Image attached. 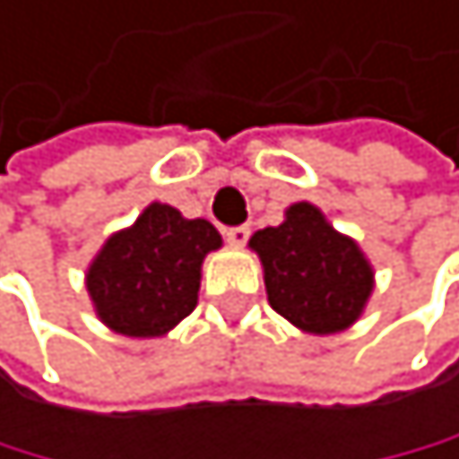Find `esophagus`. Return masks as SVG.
<instances>
[{
    "mask_svg": "<svg viewBox=\"0 0 459 459\" xmlns=\"http://www.w3.org/2000/svg\"><path fill=\"white\" fill-rule=\"evenodd\" d=\"M248 234H252V231H248V225H237V228H228V231H225V239H228L231 246H246Z\"/></svg>",
    "mask_w": 459,
    "mask_h": 459,
    "instance_id": "34e87169",
    "label": "esophagus"
}]
</instances>
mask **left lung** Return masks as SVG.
Listing matches in <instances>:
<instances>
[{
  "mask_svg": "<svg viewBox=\"0 0 459 459\" xmlns=\"http://www.w3.org/2000/svg\"><path fill=\"white\" fill-rule=\"evenodd\" d=\"M248 248L264 266L272 310L301 333H342L369 305L375 290L372 260L354 237L337 231L316 204H290L284 222L255 231Z\"/></svg>",
  "mask_w": 459,
  "mask_h": 459,
  "instance_id": "1",
  "label": "left lung"
}]
</instances>
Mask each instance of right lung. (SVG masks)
<instances>
[{
    "label": "right lung",
    "instance_id": "right-lung-1",
    "mask_svg": "<svg viewBox=\"0 0 459 459\" xmlns=\"http://www.w3.org/2000/svg\"><path fill=\"white\" fill-rule=\"evenodd\" d=\"M222 248L207 220H187L178 207L152 202L128 228L110 234L84 272L99 322L131 340H154L199 305L202 264Z\"/></svg>",
    "mask_w": 459,
    "mask_h": 459
}]
</instances>
